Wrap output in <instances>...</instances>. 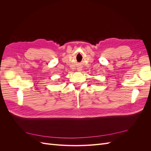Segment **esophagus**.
Listing matches in <instances>:
<instances>
[{
	"mask_svg": "<svg viewBox=\"0 0 151 151\" xmlns=\"http://www.w3.org/2000/svg\"><path fill=\"white\" fill-rule=\"evenodd\" d=\"M78 71H80V70H78Z\"/></svg>",
	"mask_w": 151,
	"mask_h": 151,
	"instance_id": "esophagus-1",
	"label": "esophagus"
}]
</instances>
